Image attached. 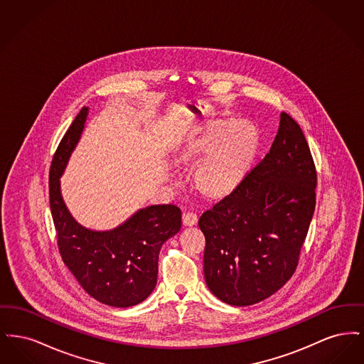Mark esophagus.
Here are the masks:
<instances>
[{"instance_id":"esophagus-1","label":"esophagus","mask_w":364,"mask_h":364,"mask_svg":"<svg viewBox=\"0 0 364 364\" xmlns=\"http://www.w3.org/2000/svg\"><path fill=\"white\" fill-rule=\"evenodd\" d=\"M198 224V217L193 213H184L183 214V225L193 226Z\"/></svg>"}]
</instances>
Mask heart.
<instances>
[{
	"label": "heart",
	"mask_w": 364,
	"mask_h": 364,
	"mask_svg": "<svg viewBox=\"0 0 364 364\" xmlns=\"http://www.w3.org/2000/svg\"><path fill=\"white\" fill-rule=\"evenodd\" d=\"M260 149L259 128L245 119H214L196 125L176 146V161L195 168L193 188L211 202L239 190Z\"/></svg>",
	"instance_id": "1"
}]
</instances>
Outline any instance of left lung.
Instances as JSON below:
<instances>
[{
	"label": "left lung",
	"mask_w": 364,
	"mask_h": 364,
	"mask_svg": "<svg viewBox=\"0 0 364 364\" xmlns=\"http://www.w3.org/2000/svg\"><path fill=\"white\" fill-rule=\"evenodd\" d=\"M315 187L307 140L299 124L282 112L270 151L239 190L199 218L211 294L244 307L285 285L311 224Z\"/></svg>",
	"instance_id": "1"
}]
</instances>
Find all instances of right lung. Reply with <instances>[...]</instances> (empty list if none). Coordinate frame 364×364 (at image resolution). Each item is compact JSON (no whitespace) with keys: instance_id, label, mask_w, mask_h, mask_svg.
I'll list each match as a JSON object with an SVG mask.
<instances>
[{"instance_id":"add662e5","label":"right lung","mask_w":364,"mask_h":364,"mask_svg":"<svg viewBox=\"0 0 364 364\" xmlns=\"http://www.w3.org/2000/svg\"><path fill=\"white\" fill-rule=\"evenodd\" d=\"M90 107H82L53 156L49 198L61 258L87 294L112 307H131L154 291L162 244L181 228L173 205L140 208L122 225L92 230L80 225L61 195V176L86 125Z\"/></svg>"}]
</instances>
